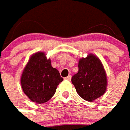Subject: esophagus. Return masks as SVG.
<instances>
[{
    "instance_id": "1",
    "label": "esophagus",
    "mask_w": 130,
    "mask_h": 130,
    "mask_svg": "<svg viewBox=\"0 0 130 130\" xmlns=\"http://www.w3.org/2000/svg\"><path fill=\"white\" fill-rule=\"evenodd\" d=\"M71 76L70 75L68 76H67V77L65 78V79H66V80H68V81H71Z\"/></svg>"
}]
</instances>
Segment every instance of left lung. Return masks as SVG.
Masks as SVG:
<instances>
[{"instance_id": "8db88e82", "label": "left lung", "mask_w": 130, "mask_h": 130, "mask_svg": "<svg viewBox=\"0 0 130 130\" xmlns=\"http://www.w3.org/2000/svg\"><path fill=\"white\" fill-rule=\"evenodd\" d=\"M79 71L71 82L82 99L92 102L105 93L107 79L101 61L95 55L89 54L79 61Z\"/></svg>"}]
</instances>
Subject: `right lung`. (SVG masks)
<instances>
[{
    "label": "right lung",
    "instance_id": "obj_1",
    "mask_svg": "<svg viewBox=\"0 0 130 130\" xmlns=\"http://www.w3.org/2000/svg\"><path fill=\"white\" fill-rule=\"evenodd\" d=\"M63 81L59 71L51 67L45 53L33 54L25 67L21 78L24 94L33 102L41 104L54 95L57 86Z\"/></svg>",
    "mask_w": 130,
    "mask_h": 130
}]
</instances>
